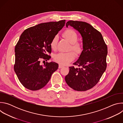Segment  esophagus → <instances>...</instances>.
Wrapping results in <instances>:
<instances>
[{
	"mask_svg": "<svg viewBox=\"0 0 123 123\" xmlns=\"http://www.w3.org/2000/svg\"><path fill=\"white\" fill-rule=\"evenodd\" d=\"M63 67H64L63 66H62V65H60V64L59 65V66H58V68H63Z\"/></svg>",
	"mask_w": 123,
	"mask_h": 123,
	"instance_id": "esophagus-1",
	"label": "esophagus"
}]
</instances>
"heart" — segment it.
I'll use <instances>...</instances> for the list:
<instances>
[{
  "mask_svg": "<svg viewBox=\"0 0 123 123\" xmlns=\"http://www.w3.org/2000/svg\"><path fill=\"white\" fill-rule=\"evenodd\" d=\"M63 37L72 44V49L76 52L77 55H80L83 50V46L82 44L77 42L78 36L76 32L71 29L66 30L63 33ZM58 41V37L55 36L52 39L50 46V48L55 49L57 47ZM75 57V54L74 51L68 52H59L55 55L54 58L55 62L61 65H67L71 62Z\"/></svg>",
  "mask_w": 123,
  "mask_h": 123,
  "instance_id": "1",
  "label": "heart"
}]
</instances>
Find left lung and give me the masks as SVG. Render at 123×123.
Listing matches in <instances>:
<instances>
[{
    "label": "left lung",
    "instance_id": "1",
    "mask_svg": "<svg viewBox=\"0 0 123 123\" xmlns=\"http://www.w3.org/2000/svg\"><path fill=\"white\" fill-rule=\"evenodd\" d=\"M66 25L67 27L72 26L80 33L83 50L78 59L73 64L79 67H69L65 81L74 90L86 91L97 84L106 71L107 46L101 33L89 23L70 20Z\"/></svg>",
    "mask_w": 123,
    "mask_h": 123
}]
</instances>
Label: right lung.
<instances>
[{"instance_id": "right-lung-1", "label": "right lung", "mask_w": 123, "mask_h": 123, "mask_svg": "<svg viewBox=\"0 0 123 123\" xmlns=\"http://www.w3.org/2000/svg\"><path fill=\"white\" fill-rule=\"evenodd\" d=\"M65 20L43 23L25 30L16 44L14 72L22 85L31 91L40 90L48 83L58 64L54 62L40 64L51 57L50 43L64 26Z\"/></svg>"}]
</instances>
